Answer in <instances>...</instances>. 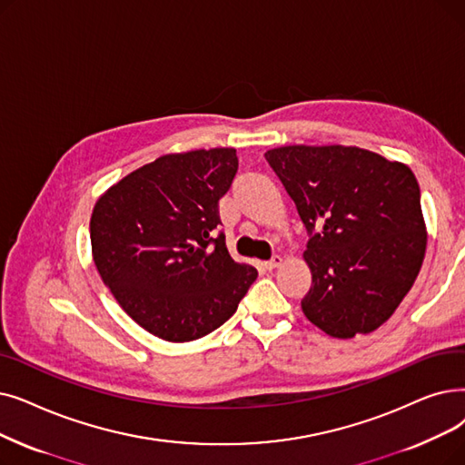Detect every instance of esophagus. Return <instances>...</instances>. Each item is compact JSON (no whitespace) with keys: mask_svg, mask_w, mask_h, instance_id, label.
I'll return each mask as SVG.
<instances>
[{"mask_svg":"<svg viewBox=\"0 0 465 465\" xmlns=\"http://www.w3.org/2000/svg\"><path fill=\"white\" fill-rule=\"evenodd\" d=\"M282 264V258L279 256V254H275V256H272V260H268L266 262V270H275V268H279Z\"/></svg>","mask_w":465,"mask_h":465,"instance_id":"obj_1","label":"esophagus"}]
</instances>
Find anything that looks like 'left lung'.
<instances>
[{
	"mask_svg": "<svg viewBox=\"0 0 465 465\" xmlns=\"http://www.w3.org/2000/svg\"><path fill=\"white\" fill-rule=\"evenodd\" d=\"M308 232L312 287L302 312L334 338L367 334L407 296L426 254L414 173L355 146L264 153Z\"/></svg>",
	"mask_w": 465,
	"mask_h": 465,
	"instance_id": "obj_1",
	"label": "left lung"
}]
</instances>
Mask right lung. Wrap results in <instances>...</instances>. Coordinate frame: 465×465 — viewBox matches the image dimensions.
I'll return each mask as SVG.
<instances>
[{
  "instance_id": "right-lung-1",
  "label": "right lung",
  "mask_w": 465,
  "mask_h": 465,
  "mask_svg": "<svg viewBox=\"0 0 465 465\" xmlns=\"http://www.w3.org/2000/svg\"><path fill=\"white\" fill-rule=\"evenodd\" d=\"M233 148L171 153L119 180L91 216L94 266L150 334L190 341L226 322L258 272L228 249L218 201L235 178Z\"/></svg>"
}]
</instances>
